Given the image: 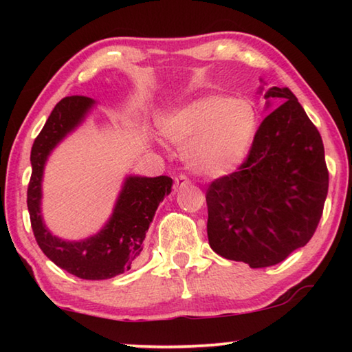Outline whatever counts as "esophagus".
<instances>
[{
  "label": "esophagus",
  "instance_id": "esophagus-1",
  "mask_svg": "<svg viewBox=\"0 0 352 352\" xmlns=\"http://www.w3.org/2000/svg\"><path fill=\"white\" fill-rule=\"evenodd\" d=\"M186 184H189V178L184 175V174H178L175 178H174V189L178 190L182 189L183 186H186Z\"/></svg>",
  "mask_w": 352,
  "mask_h": 352
}]
</instances>
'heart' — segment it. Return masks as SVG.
<instances>
[{"mask_svg": "<svg viewBox=\"0 0 352 352\" xmlns=\"http://www.w3.org/2000/svg\"><path fill=\"white\" fill-rule=\"evenodd\" d=\"M256 129L258 115L248 100L216 94L194 100L162 124L170 141L188 147L190 168L211 177L239 168L253 144Z\"/></svg>", "mask_w": 352, "mask_h": 352, "instance_id": "heart-1", "label": "heart"}]
</instances>
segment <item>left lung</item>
<instances>
[{"label": "left lung", "instance_id": "1", "mask_svg": "<svg viewBox=\"0 0 352 352\" xmlns=\"http://www.w3.org/2000/svg\"><path fill=\"white\" fill-rule=\"evenodd\" d=\"M261 122L245 162L206 189L208 241L252 269L283 262L311 241L323 214L329 172L320 132L287 87Z\"/></svg>", "mask_w": 352, "mask_h": 352}]
</instances>
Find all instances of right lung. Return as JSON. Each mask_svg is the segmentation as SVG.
Instances as JSON below:
<instances>
[{
    "instance_id": "right-lung-1",
    "label": "right lung",
    "mask_w": 352,
    "mask_h": 352,
    "mask_svg": "<svg viewBox=\"0 0 352 352\" xmlns=\"http://www.w3.org/2000/svg\"><path fill=\"white\" fill-rule=\"evenodd\" d=\"M91 105L93 100L87 96H68L54 107L47 118L31 151L32 174L28 186V210L35 241L56 265L82 279H109L130 270L140 259L148 225L158 205L170 192L172 178L129 177L110 222L98 234L80 242L52 236L40 212L41 177L46 158L57 142L82 121Z\"/></svg>"
}]
</instances>
